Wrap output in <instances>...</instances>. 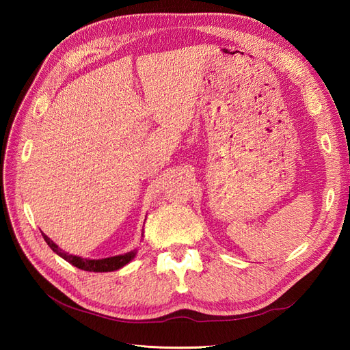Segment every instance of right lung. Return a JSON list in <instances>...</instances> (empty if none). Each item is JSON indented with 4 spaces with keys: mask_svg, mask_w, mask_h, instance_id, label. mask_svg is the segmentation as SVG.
<instances>
[{
    "mask_svg": "<svg viewBox=\"0 0 350 350\" xmlns=\"http://www.w3.org/2000/svg\"><path fill=\"white\" fill-rule=\"evenodd\" d=\"M44 239L46 241V243L49 245V248L54 251L55 254H58L59 257L64 258L66 261H68L70 264H72L74 267L81 269V270H86V271H96V273H102V271H113V270H118L121 267H124L125 264H129L134 257L137 251H130V252H125L121 254V256H115V257H108V258H100V260H90V258H81L77 256H72V254H68L66 251H62L61 248H58L57 243L49 239L45 234Z\"/></svg>",
    "mask_w": 350,
    "mask_h": 350,
    "instance_id": "right-lung-1",
    "label": "right lung"
}]
</instances>
